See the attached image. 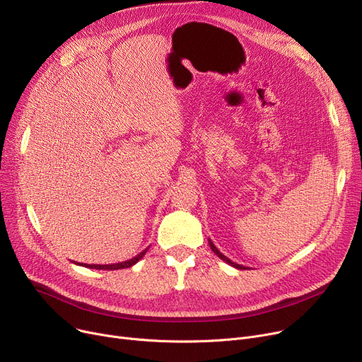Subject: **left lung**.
<instances>
[{"label":"left lung","mask_w":362,"mask_h":362,"mask_svg":"<svg viewBox=\"0 0 362 362\" xmlns=\"http://www.w3.org/2000/svg\"><path fill=\"white\" fill-rule=\"evenodd\" d=\"M208 243H210V248L213 250V252L218 257V258H221L224 262H227L229 265H232V267H235V269H238V270H246V267H243V265H240V264H236V262H233L232 259H229L227 258L226 255H223L217 248H216V245L211 242V240H208Z\"/></svg>","instance_id":"left-lung-1"}]
</instances>
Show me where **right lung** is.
Here are the masks:
<instances>
[{
	"label": "right lung",
	"instance_id": "add662e5",
	"mask_svg": "<svg viewBox=\"0 0 362 362\" xmlns=\"http://www.w3.org/2000/svg\"><path fill=\"white\" fill-rule=\"evenodd\" d=\"M148 251L144 250L141 254H138L136 257H133L132 259H127V261H123V262H116V264H81V262H74V264H79V265H83V267H89V269H95V270H120V269H129L132 267V265H135L144 255L145 252Z\"/></svg>",
	"mask_w": 362,
	"mask_h": 362
}]
</instances>
